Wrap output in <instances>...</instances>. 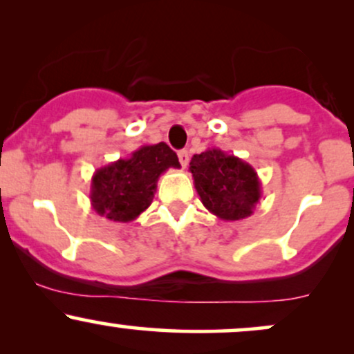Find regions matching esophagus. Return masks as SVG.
Instances as JSON below:
<instances>
[{"mask_svg": "<svg viewBox=\"0 0 354 354\" xmlns=\"http://www.w3.org/2000/svg\"><path fill=\"white\" fill-rule=\"evenodd\" d=\"M178 160H180L183 168H186V165H188V161H189L188 151H186V149H181V151L178 153Z\"/></svg>", "mask_w": 354, "mask_h": 354, "instance_id": "esophagus-1", "label": "esophagus"}]
</instances>
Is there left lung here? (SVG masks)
<instances>
[{"mask_svg": "<svg viewBox=\"0 0 354 354\" xmlns=\"http://www.w3.org/2000/svg\"><path fill=\"white\" fill-rule=\"evenodd\" d=\"M189 171L205 208L223 221L251 216L261 200V181L253 166L219 148L194 154Z\"/></svg>", "mask_w": 354, "mask_h": 354, "instance_id": "obj_1", "label": "left lung"}]
</instances>
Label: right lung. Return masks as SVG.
<instances>
[{
	"label": "right lung",
	"mask_w": 354,
	"mask_h": 354,
	"mask_svg": "<svg viewBox=\"0 0 354 354\" xmlns=\"http://www.w3.org/2000/svg\"><path fill=\"white\" fill-rule=\"evenodd\" d=\"M169 168H180V161L166 143L145 145L98 168L89 191L93 209L109 221H135L151 205L158 180Z\"/></svg>",
	"instance_id": "right-lung-1"
}]
</instances>
